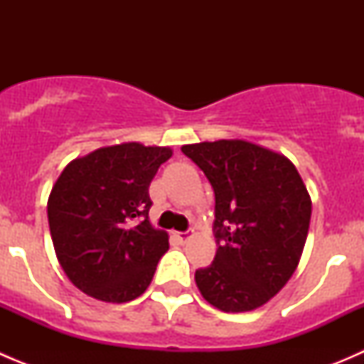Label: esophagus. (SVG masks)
<instances>
[{
    "label": "esophagus",
    "instance_id": "obj_1",
    "mask_svg": "<svg viewBox=\"0 0 364 364\" xmlns=\"http://www.w3.org/2000/svg\"><path fill=\"white\" fill-rule=\"evenodd\" d=\"M193 230H186V232H174V237L179 241V243H186V241L192 237Z\"/></svg>",
    "mask_w": 364,
    "mask_h": 364
}]
</instances>
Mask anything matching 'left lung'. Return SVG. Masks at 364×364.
I'll return each instance as SVG.
<instances>
[{"label": "left lung", "mask_w": 364, "mask_h": 364, "mask_svg": "<svg viewBox=\"0 0 364 364\" xmlns=\"http://www.w3.org/2000/svg\"><path fill=\"white\" fill-rule=\"evenodd\" d=\"M215 190V260L196 271L209 304L262 306L291 280L306 243L311 199L291 160L243 139L183 146Z\"/></svg>", "instance_id": "left-lung-1"}]
</instances>
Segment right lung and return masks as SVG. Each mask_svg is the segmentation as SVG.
Wrapping results in <instances>:
<instances>
[{
    "label": "right lung",
    "instance_id": "right-lung-1",
    "mask_svg": "<svg viewBox=\"0 0 364 364\" xmlns=\"http://www.w3.org/2000/svg\"><path fill=\"white\" fill-rule=\"evenodd\" d=\"M172 156L165 146H105L72 160L47 200L54 252L68 280L105 303L144 294L168 234L149 222V183Z\"/></svg>",
    "mask_w": 364,
    "mask_h": 364
}]
</instances>
